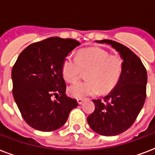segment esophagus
<instances>
[{"label": "esophagus", "instance_id": "esophagus-1", "mask_svg": "<svg viewBox=\"0 0 155 155\" xmlns=\"http://www.w3.org/2000/svg\"><path fill=\"white\" fill-rule=\"evenodd\" d=\"M77 102L79 104H81L84 102V99H81V98H79V99H77Z\"/></svg>", "mask_w": 155, "mask_h": 155}]
</instances>
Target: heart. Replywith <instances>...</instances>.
<instances>
[{
  "label": "heart",
  "instance_id": "obj_1",
  "mask_svg": "<svg viewBox=\"0 0 155 155\" xmlns=\"http://www.w3.org/2000/svg\"><path fill=\"white\" fill-rule=\"evenodd\" d=\"M123 61L119 55H110L105 50L91 47L80 51L78 57L69 54L62 64V74L68 82H75L83 71H87L84 82L71 85L68 92L75 98H84L112 92L122 74Z\"/></svg>",
  "mask_w": 155,
  "mask_h": 155
}]
</instances>
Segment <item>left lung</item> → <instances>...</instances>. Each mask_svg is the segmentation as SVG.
Listing matches in <instances>:
<instances>
[{
  "label": "left lung",
  "instance_id": "obj_1",
  "mask_svg": "<svg viewBox=\"0 0 155 155\" xmlns=\"http://www.w3.org/2000/svg\"><path fill=\"white\" fill-rule=\"evenodd\" d=\"M110 45L123 61L122 74L117 85L106 97L92 100L95 111L87 118L93 131L103 136H116L134 123L147 95V73L142 61L124 45L112 40L97 41Z\"/></svg>",
  "mask_w": 155,
  "mask_h": 155
}]
</instances>
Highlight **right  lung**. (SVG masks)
I'll list each match as a JSON object with an SVG mask.
<instances>
[{"mask_svg": "<svg viewBox=\"0 0 155 155\" xmlns=\"http://www.w3.org/2000/svg\"><path fill=\"white\" fill-rule=\"evenodd\" d=\"M80 42L50 38L28 46L19 54L12 69L13 98L28 125L42 132L61 128L76 100L66 94L62 74L64 58ZM58 95L56 101L52 97Z\"/></svg>", "mask_w": 155, "mask_h": 155, "instance_id": "add662e5", "label": "right lung"}]
</instances>
